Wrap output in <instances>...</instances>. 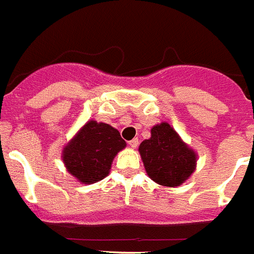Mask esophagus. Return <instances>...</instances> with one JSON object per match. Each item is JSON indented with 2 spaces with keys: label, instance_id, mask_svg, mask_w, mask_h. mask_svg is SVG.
I'll return each instance as SVG.
<instances>
[{
  "label": "esophagus",
  "instance_id": "esophagus-1",
  "mask_svg": "<svg viewBox=\"0 0 254 254\" xmlns=\"http://www.w3.org/2000/svg\"><path fill=\"white\" fill-rule=\"evenodd\" d=\"M138 143H139L138 138H133V139H131V141H129V142H128V145L131 146L132 148H136L137 146H138Z\"/></svg>",
  "mask_w": 254,
  "mask_h": 254
}]
</instances>
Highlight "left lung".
<instances>
[{
  "label": "left lung",
  "instance_id": "1",
  "mask_svg": "<svg viewBox=\"0 0 254 254\" xmlns=\"http://www.w3.org/2000/svg\"><path fill=\"white\" fill-rule=\"evenodd\" d=\"M138 151L147 175L162 186L181 185L196 167V153L166 122L153 126Z\"/></svg>",
  "mask_w": 254,
  "mask_h": 254
}]
</instances>
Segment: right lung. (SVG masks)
Segmentation results:
<instances>
[{
    "label": "right lung",
    "instance_id": "right-lung-1",
    "mask_svg": "<svg viewBox=\"0 0 254 254\" xmlns=\"http://www.w3.org/2000/svg\"><path fill=\"white\" fill-rule=\"evenodd\" d=\"M126 141L107 123L89 121L63 150V161L69 173L83 184L103 180Z\"/></svg>",
    "mask_w": 254,
    "mask_h": 254
}]
</instances>
